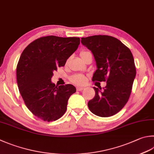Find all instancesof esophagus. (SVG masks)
Masks as SVG:
<instances>
[{"label":"esophagus","mask_w":154,"mask_h":154,"mask_svg":"<svg viewBox=\"0 0 154 154\" xmlns=\"http://www.w3.org/2000/svg\"><path fill=\"white\" fill-rule=\"evenodd\" d=\"M76 90L78 91H82L84 90V88H82V87H77Z\"/></svg>","instance_id":"1"}]
</instances>
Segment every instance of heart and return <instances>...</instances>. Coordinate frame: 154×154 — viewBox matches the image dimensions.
Wrapping results in <instances>:
<instances>
[{
	"label": "heart",
	"mask_w": 154,
	"mask_h": 154,
	"mask_svg": "<svg viewBox=\"0 0 154 154\" xmlns=\"http://www.w3.org/2000/svg\"><path fill=\"white\" fill-rule=\"evenodd\" d=\"M87 52V51H81L80 53V56H82V55L85 54ZM70 80L72 82L76 85H83L86 82V77L85 76V75L81 74H74L70 78Z\"/></svg>",
	"instance_id": "heart-1"
}]
</instances>
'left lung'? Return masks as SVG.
I'll return each instance as SVG.
<instances>
[{
    "instance_id": "left-lung-1",
    "label": "left lung",
    "mask_w": 154,
    "mask_h": 154,
    "mask_svg": "<svg viewBox=\"0 0 154 154\" xmlns=\"http://www.w3.org/2000/svg\"><path fill=\"white\" fill-rule=\"evenodd\" d=\"M81 43L92 51L97 69L93 82H106L103 88L94 87L95 96L88 106L93 114L108 117L122 109L131 95L136 75L131 51L118 39L109 35L82 37Z\"/></svg>"
}]
</instances>
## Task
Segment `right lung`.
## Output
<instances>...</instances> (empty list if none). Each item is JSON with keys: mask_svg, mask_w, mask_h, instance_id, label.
<instances>
[{"mask_svg": "<svg viewBox=\"0 0 154 154\" xmlns=\"http://www.w3.org/2000/svg\"><path fill=\"white\" fill-rule=\"evenodd\" d=\"M79 37H42L29 43L17 66V81L25 105L37 118L51 122L62 117L68 100L76 89L72 85L57 87L51 78L77 50Z\"/></svg>", "mask_w": 154, "mask_h": 154, "instance_id": "right-lung-1", "label": "right lung"}]
</instances>
